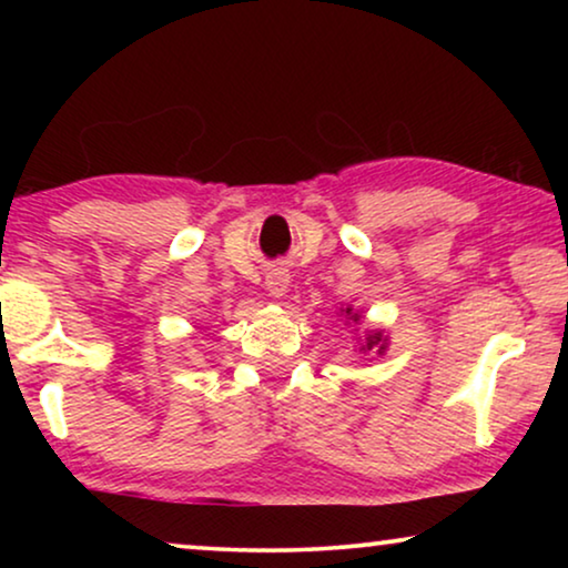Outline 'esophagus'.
Returning a JSON list of instances; mask_svg holds the SVG:
<instances>
[{
	"label": "esophagus",
	"instance_id": "1",
	"mask_svg": "<svg viewBox=\"0 0 568 568\" xmlns=\"http://www.w3.org/2000/svg\"><path fill=\"white\" fill-rule=\"evenodd\" d=\"M266 290L274 294V297H284L286 290H290V274H284V271H271L266 276Z\"/></svg>",
	"mask_w": 568,
	"mask_h": 568
}]
</instances>
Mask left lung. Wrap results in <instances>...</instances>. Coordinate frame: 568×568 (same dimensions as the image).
Here are the masks:
<instances>
[{
    "instance_id": "left-lung-1",
    "label": "left lung",
    "mask_w": 568,
    "mask_h": 568,
    "mask_svg": "<svg viewBox=\"0 0 568 568\" xmlns=\"http://www.w3.org/2000/svg\"><path fill=\"white\" fill-rule=\"evenodd\" d=\"M346 313H348V310H346ZM354 321H356V315H354ZM375 344H379V333H375V336H369L367 344H364V348H372ZM383 348H385V346H379V352H383Z\"/></svg>"
}]
</instances>
